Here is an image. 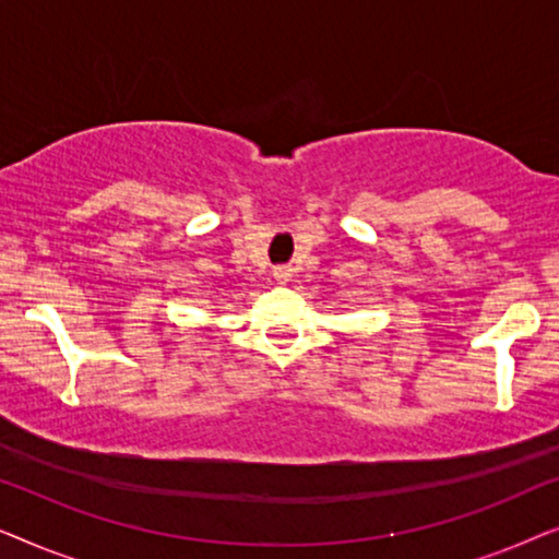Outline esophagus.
<instances>
[{
    "label": "esophagus",
    "mask_w": 559,
    "mask_h": 559,
    "mask_svg": "<svg viewBox=\"0 0 559 559\" xmlns=\"http://www.w3.org/2000/svg\"><path fill=\"white\" fill-rule=\"evenodd\" d=\"M272 277L277 280L280 285H285V282H289V277H293V270H289V266H274Z\"/></svg>",
    "instance_id": "esophagus-1"
}]
</instances>
